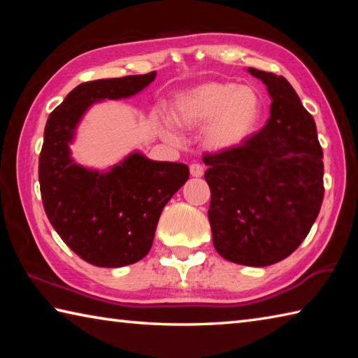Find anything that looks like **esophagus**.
Here are the masks:
<instances>
[{
    "instance_id": "obj_1",
    "label": "esophagus",
    "mask_w": 358,
    "mask_h": 358,
    "mask_svg": "<svg viewBox=\"0 0 358 358\" xmlns=\"http://www.w3.org/2000/svg\"><path fill=\"white\" fill-rule=\"evenodd\" d=\"M189 172H191L192 177L199 178V177H202V175H203V167L201 164H191L189 166Z\"/></svg>"
}]
</instances>
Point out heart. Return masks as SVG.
<instances>
[{"instance_id":"heart-1","label":"heart","mask_w":358,"mask_h":358,"mask_svg":"<svg viewBox=\"0 0 358 358\" xmlns=\"http://www.w3.org/2000/svg\"><path fill=\"white\" fill-rule=\"evenodd\" d=\"M262 99L251 87L232 82H203L173 96L171 121L180 129L203 128L202 145L210 153H229L250 141L262 120ZM159 134L177 141L166 120H155Z\"/></svg>"}]
</instances>
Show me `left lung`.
Here are the masks:
<instances>
[{"label":"left lung","mask_w":358,"mask_h":358,"mask_svg":"<svg viewBox=\"0 0 358 358\" xmlns=\"http://www.w3.org/2000/svg\"><path fill=\"white\" fill-rule=\"evenodd\" d=\"M271 98L270 118L243 147L205 155L216 251L230 262L266 266L310 234L324 199L322 148L314 118L286 78L248 68Z\"/></svg>","instance_id":"left-lung-1"}]
</instances>
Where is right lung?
Masks as SVG:
<instances>
[{"instance_id":"add662e5","label":"right lung","mask_w":358,"mask_h":358,"mask_svg":"<svg viewBox=\"0 0 358 358\" xmlns=\"http://www.w3.org/2000/svg\"><path fill=\"white\" fill-rule=\"evenodd\" d=\"M155 77L150 72L82 83L48 115L39 156L44 210L64 243L96 266L117 268L147 256L162 208L189 178L186 164L151 161L138 151L104 172L71 156L77 126L90 107L131 98Z\"/></svg>"}]
</instances>
